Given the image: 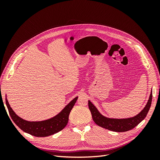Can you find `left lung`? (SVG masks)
<instances>
[{"mask_svg":"<svg viewBox=\"0 0 160 160\" xmlns=\"http://www.w3.org/2000/svg\"><path fill=\"white\" fill-rule=\"evenodd\" d=\"M152 100V91L150 93L148 103L142 111L133 118L125 119L109 118L101 114L95 106L88 101L89 108L92 115V118L94 122L99 126L115 132H124L132 129L141 122L146 117L148 111L151 107Z\"/></svg>","mask_w":160,"mask_h":160,"instance_id":"left-lung-1","label":"left lung"}]
</instances>
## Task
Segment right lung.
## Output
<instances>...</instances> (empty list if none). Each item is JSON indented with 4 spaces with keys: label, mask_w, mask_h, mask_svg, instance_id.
I'll return each mask as SVG.
<instances>
[{
    "label": "right lung",
    "mask_w": 160,
    "mask_h": 160,
    "mask_svg": "<svg viewBox=\"0 0 160 160\" xmlns=\"http://www.w3.org/2000/svg\"><path fill=\"white\" fill-rule=\"evenodd\" d=\"M77 99L78 97L75 98L53 118L40 122H28L18 117L11 108L7 98L6 105L12 121L23 132L35 137H47L59 132L65 128L68 123L69 113Z\"/></svg>",
    "instance_id": "right-lung-1"
}]
</instances>
